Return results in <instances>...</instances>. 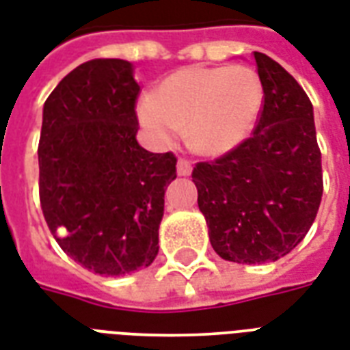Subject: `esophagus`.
Wrapping results in <instances>:
<instances>
[{"mask_svg":"<svg viewBox=\"0 0 350 350\" xmlns=\"http://www.w3.org/2000/svg\"><path fill=\"white\" fill-rule=\"evenodd\" d=\"M177 173L180 177H188V175H191V162H189L188 159H178Z\"/></svg>","mask_w":350,"mask_h":350,"instance_id":"1","label":"esophagus"}]
</instances>
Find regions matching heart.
<instances>
[{"label":"heart","instance_id":"b5f03b06","mask_svg":"<svg viewBox=\"0 0 350 350\" xmlns=\"http://www.w3.org/2000/svg\"><path fill=\"white\" fill-rule=\"evenodd\" d=\"M262 107V83L246 65L183 67L138 102V120L157 144L170 146L180 127L202 155H224L239 146Z\"/></svg>","mask_w":350,"mask_h":350}]
</instances>
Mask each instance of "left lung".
Returning a JSON list of instances; mask_svg holds the SVG:
<instances>
[{"mask_svg": "<svg viewBox=\"0 0 350 350\" xmlns=\"http://www.w3.org/2000/svg\"><path fill=\"white\" fill-rule=\"evenodd\" d=\"M262 83L256 127L234 150L191 172L213 250L226 261L261 265L294 250L323 195L312 104L278 62L254 53Z\"/></svg>", "mask_w": 350, "mask_h": 350, "instance_id": "8db88e82", "label": "left lung"}]
</instances>
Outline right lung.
Here are the masks:
<instances>
[{
  "instance_id": "1",
  "label": "right lung",
  "mask_w": 350,
  "mask_h": 350,
  "mask_svg": "<svg viewBox=\"0 0 350 350\" xmlns=\"http://www.w3.org/2000/svg\"><path fill=\"white\" fill-rule=\"evenodd\" d=\"M140 85L126 59L72 69L43 105L40 204L59 248L100 275L150 267L177 157L137 142Z\"/></svg>"
}]
</instances>
